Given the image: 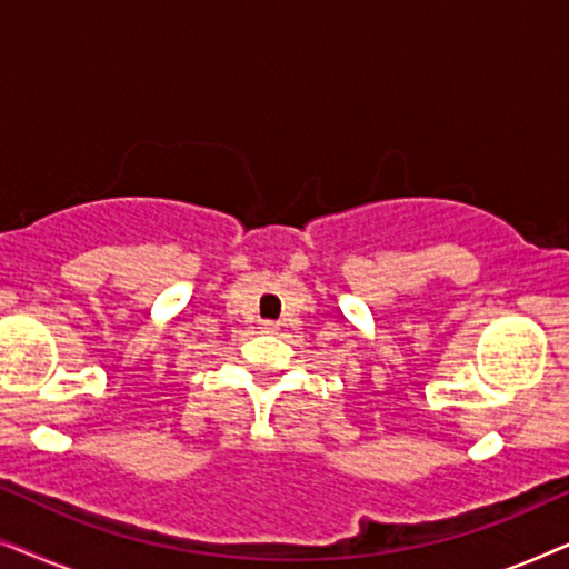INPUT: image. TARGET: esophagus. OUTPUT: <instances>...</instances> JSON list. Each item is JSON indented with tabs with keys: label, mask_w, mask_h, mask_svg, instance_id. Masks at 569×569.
I'll return each instance as SVG.
<instances>
[{
	"label": "esophagus",
	"mask_w": 569,
	"mask_h": 569,
	"mask_svg": "<svg viewBox=\"0 0 569 569\" xmlns=\"http://www.w3.org/2000/svg\"><path fill=\"white\" fill-rule=\"evenodd\" d=\"M261 331H263V333H277V331H279V323H274V321H263V323H261Z\"/></svg>",
	"instance_id": "1"
}]
</instances>
